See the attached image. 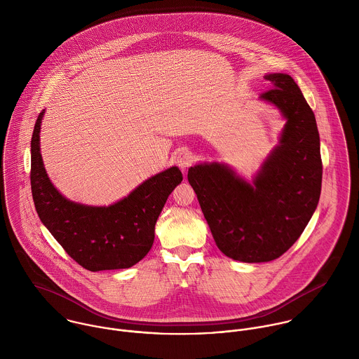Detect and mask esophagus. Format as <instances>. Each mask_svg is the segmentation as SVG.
<instances>
[{
	"label": "esophagus",
	"mask_w": 359,
	"mask_h": 359,
	"mask_svg": "<svg viewBox=\"0 0 359 359\" xmlns=\"http://www.w3.org/2000/svg\"><path fill=\"white\" fill-rule=\"evenodd\" d=\"M194 158H195V157H194V154H192L191 151L182 149V151L178 152V156H177V164H178V167L184 171V170H187L188 167L192 165Z\"/></svg>",
	"instance_id": "obj_1"
}]
</instances>
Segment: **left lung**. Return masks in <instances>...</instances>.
I'll list each match as a JSON object with an SVG mask.
<instances>
[{
  "mask_svg": "<svg viewBox=\"0 0 359 359\" xmlns=\"http://www.w3.org/2000/svg\"><path fill=\"white\" fill-rule=\"evenodd\" d=\"M272 88L259 98L286 117L280 145L265 160L253 185L212 163L189 168L217 248L243 262H266L286 253L307 226L320 196L322 158L312 109L289 74L265 76Z\"/></svg>",
  "mask_w": 359,
  "mask_h": 359,
  "instance_id": "left-lung-1",
  "label": "left lung"
}]
</instances>
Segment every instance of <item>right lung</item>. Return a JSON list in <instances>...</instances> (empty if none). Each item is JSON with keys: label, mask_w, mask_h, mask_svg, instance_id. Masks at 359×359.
<instances>
[{"label": "right lung", "mask_w": 359, "mask_h": 359, "mask_svg": "<svg viewBox=\"0 0 359 359\" xmlns=\"http://www.w3.org/2000/svg\"><path fill=\"white\" fill-rule=\"evenodd\" d=\"M39 114L32 137L30 182L41 222L77 264L88 271L130 268L151 250L161 208L181 184L182 172L171 167L141 184L109 207L79 205L65 199L51 184L40 154Z\"/></svg>", "instance_id": "add662e5"}]
</instances>
